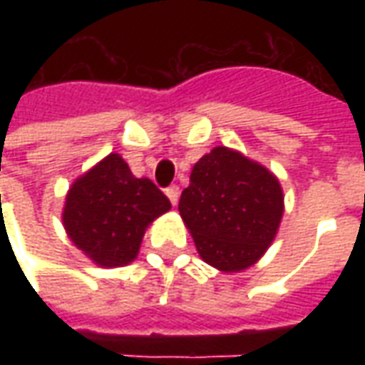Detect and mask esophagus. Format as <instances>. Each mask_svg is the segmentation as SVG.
<instances>
[{
  "label": "esophagus",
  "instance_id": "1",
  "mask_svg": "<svg viewBox=\"0 0 365 365\" xmlns=\"http://www.w3.org/2000/svg\"><path fill=\"white\" fill-rule=\"evenodd\" d=\"M168 199L172 201V205H178V199H180V187L178 185H170L166 190Z\"/></svg>",
  "mask_w": 365,
  "mask_h": 365
}]
</instances>
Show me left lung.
I'll return each instance as SVG.
<instances>
[{
	"mask_svg": "<svg viewBox=\"0 0 365 365\" xmlns=\"http://www.w3.org/2000/svg\"><path fill=\"white\" fill-rule=\"evenodd\" d=\"M178 209L199 256L221 272H240L260 260L275 238L283 193L266 168L217 146L193 166Z\"/></svg>",
	"mask_w": 365,
	"mask_h": 365,
	"instance_id": "left-lung-1",
	"label": "left lung"
}]
</instances>
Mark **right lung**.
Segmentation results:
<instances>
[{"label": "right lung", "mask_w": 365, "mask_h": 365, "mask_svg": "<svg viewBox=\"0 0 365 365\" xmlns=\"http://www.w3.org/2000/svg\"><path fill=\"white\" fill-rule=\"evenodd\" d=\"M170 207L148 178H135L119 154H109L70 187L62 221L86 256L115 268L135 260L146 227Z\"/></svg>", "instance_id": "1"}]
</instances>
